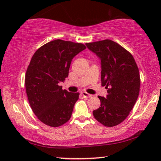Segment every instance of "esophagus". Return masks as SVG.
<instances>
[{
  "label": "esophagus",
  "instance_id": "esophagus-1",
  "mask_svg": "<svg viewBox=\"0 0 161 161\" xmlns=\"http://www.w3.org/2000/svg\"><path fill=\"white\" fill-rule=\"evenodd\" d=\"M81 94H82V96L85 98H89V97H92L91 94L86 93V92H81Z\"/></svg>",
  "mask_w": 161,
  "mask_h": 161
}]
</instances>
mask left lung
<instances>
[{"mask_svg": "<svg viewBox=\"0 0 161 161\" xmlns=\"http://www.w3.org/2000/svg\"><path fill=\"white\" fill-rule=\"evenodd\" d=\"M86 45L100 59L101 81L108 89L106 97H98L100 107L93 115L105 126H116L127 117L139 94L137 64L130 53L110 39Z\"/></svg>", "mask_w": 161, "mask_h": 161, "instance_id": "obj_1", "label": "left lung"}]
</instances>
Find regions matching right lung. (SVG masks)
<instances>
[{
    "instance_id": "1",
    "label": "right lung",
    "mask_w": 161,
    "mask_h": 161,
    "mask_svg": "<svg viewBox=\"0 0 161 161\" xmlns=\"http://www.w3.org/2000/svg\"><path fill=\"white\" fill-rule=\"evenodd\" d=\"M81 43L56 39L35 52L25 77L33 112L44 124L59 127L69 120L79 93L63 90L58 83L69 75L72 58L86 49Z\"/></svg>"
}]
</instances>
